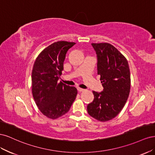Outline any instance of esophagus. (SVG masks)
I'll list each match as a JSON object with an SVG mask.
<instances>
[{
  "label": "esophagus",
  "instance_id": "esophagus-1",
  "mask_svg": "<svg viewBox=\"0 0 155 155\" xmlns=\"http://www.w3.org/2000/svg\"><path fill=\"white\" fill-rule=\"evenodd\" d=\"M78 90L79 92H83V91H85V89L81 88H78Z\"/></svg>",
  "mask_w": 155,
  "mask_h": 155
}]
</instances>
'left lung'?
I'll return each instance as SVG.
<instances>
[{
    "instance_id": "8db88e82",
    "label": "left lung",
    "mask_w": 155,
    "mask_h": 155,
    "mask_svg": "<svg viewBox=\"0 0 155 155\" xmlns=\"http://www.w3.org/2000/svg\"><path fill=\"white\" fill-rule=\"evenodd\" d=\"M97 55V74L104 87L93 91L94 100L87 105L88 114L100 121L112 120L122 110L128 99L130 74L127 60L109 43H92Z\"/></svg>"
}]
</instances>
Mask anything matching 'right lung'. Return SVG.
<instances>
[{"label": "right lung", "instance_id": "right-lung-1", "mask_svg": "<svg viewBox=\"0 0 155 155\" xmlns=\"http://www.w3.org/2000/svg\"><path fill=\"white\" fill-rule=\"evenodd\" d=\"M73 42H55L37 56L31 72L32 94L40 111L55 120L70 109L78 94L76 87L58 83L67 51Z\"/></svg>", "mask_w": 155, "mask_h": 155}]
</instances>
